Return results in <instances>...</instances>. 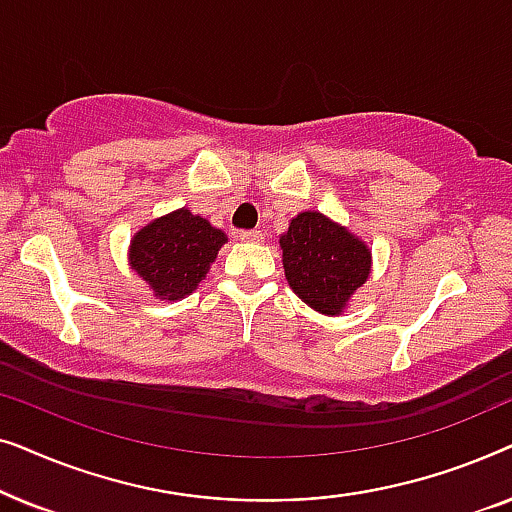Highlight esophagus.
I'll return each instance as SVG.
<instances>
[{"label":"esophagus","instance_id":"obj_1","mask_svg":"<svg viewBox=\"0 0 512 512\" xmlns=\"http://www.w3.org/2000/svg\"><path fill=\"white\" fill-rule=\"evenodd\" d=\"M240 240L242 242H263V233L261 230H242Z\"/></svg>","mask_w":512,"mask_h":512}]
</instances>
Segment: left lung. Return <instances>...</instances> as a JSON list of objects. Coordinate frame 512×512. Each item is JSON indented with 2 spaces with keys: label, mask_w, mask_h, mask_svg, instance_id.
Returning <instances> with one entry per match:
<instances>
[{
  "label": "left lung",
  "mask_w": 512,
  "mask_h": 512,
  "mask_svg": "<svg viewBox=\"0 0 512 512\" xmlns=\"http://www.w3.org/2000/svg\"><path fill=\"white\" fill-rule=\"evenodd\" d=\"M286 282L321 314H340L370 275V249L321 212H300L279 237Z\"/></svg>",
  "instance_id": "left-lung-1"
}]
</instances>
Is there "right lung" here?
Wrapping results in <instances>:
<instances>
[{
  "instance_id": "right-lung-1",
  "label": "right lung",
  "mask_w": 512,
  "mask_h": 512,
  "mask_svg": "<svg viewBox=\"0 0 512 512\" xmlns=\"http://www.w3.org/2000/svg\"><path fill=\"white\" fill-rule=\"evenodd\" d=\"M228 237L207 219L181 207L139 228L130 265L160 300H179L198 289Z\"/></svg>"
}]
</instances>
